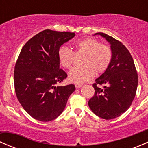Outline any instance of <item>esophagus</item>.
Returning <instances> with one entry per match:
<instances>
[{"instance_id":"obj_1","label":"esophagus","mask_w":148,"mask_h":148,"mask_svg":"<svg viewBox=\"0 0 148 148\" xmlns=\"http://www.w3.org/2000/svg\"><path fill=\"white\" fill-rule=\"evenodd\" d=\"M82 86V84H75L76 88H80Z\"/></svg>"}]
</instances>
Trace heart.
I'll return each instance as SVG.
<instances>
[{
  "label": "heart",
  "instance_id": "obj_1",
  "mask_svg": "<svg viewBox=\"0 0 148 148\" xmlns=\"http://www.w3.org/2000/svg\"><path fill=\"white\" fill-rule=\"evenodd\" d=\"M74 51L65 46L58 50V58L64 68L69 69L74 63L76 56H82L81 65L69 73V79L74 83L81 84L92 79L97 74L105 71L112 59V51L110 46L101 44L92 38H85L74 44Z\"/></svg>",
  "mask_w": 148,
  "mask_h": 148
}]
</instances>
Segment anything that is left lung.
<instances>
[{
	"label": "left lung",
	"mask_w": 148,
	"mask_h": 148,
	"mask_svg": "<svg viewBox=\"0 0 148 148\" xmlns=\"http://www.w3.org/2000/svg\"><path fill=\"white\" fill-rule=\"evenodd\" d=\"M97 34L110 44L112 59L107 69L93 84L95 92L88 104L97 116L111 120L120 117L132 104L136 95L138 76L128 49L107 34L102 32Z\"/></svg>",
	"instance_id": "1"
}]
</instances>
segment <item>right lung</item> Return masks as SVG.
<instances>
[{"label": "right lung", "mask_w": 148, "mask_h": 148, "mask_svg": "<svg viewBox=\"0 0 148 148\" xmlns=\"http://www.w3.org/2000/svg\"><path fill=\"white\" fill-rule=\"evenodd\" d=\"M75 36L74 33L46 29L22 48L14 69L16 97L33 118L49 122L59 117L75 90L72 84L56 86L67 77L59 67V47Z\"/></svg>", "instance_id": "obj_1"}]
</instances>
